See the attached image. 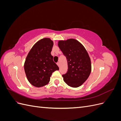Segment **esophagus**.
<instances>
[{
	"mask_svg": "<svg viewBox=\"0 0 121 121\" xmlns=\"http://www.w3.org/2000/svg\"><path fill=\"white\" fill-rule=\"evenodd\" d=\"M57 65H58V67H60V63H57Z\"/></svg>",
	"mask_w": 121,
	"mask_h": 121,
	"instance_id": "34e87169",
	"label": "esophagus"
}]
</instances>
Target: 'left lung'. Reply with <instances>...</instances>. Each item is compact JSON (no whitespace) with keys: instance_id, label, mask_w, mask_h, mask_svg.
<instances>
[{"instance_id":"1","label":"left lung","mask_w":121,"mask_h":121,"mask_svg":"<svg viewBox=\"0 0 121 121\" xmlns=\"http://www.w3.org/2000/svg\"><path fill=\"white\" fill-rule=\"evenodd\" d=\"M58 46L68 62V71L62 75L65 82L74 88L82 85L91 71L90 58L85 47L74 39L60 40Z\"/></svg>"}]
</instances>
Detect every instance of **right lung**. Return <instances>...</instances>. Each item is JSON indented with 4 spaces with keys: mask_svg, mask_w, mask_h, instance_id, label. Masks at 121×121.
Returning a JSON list of instances; mask_svg holds the SVG:
<instances>
[{
    "mask_svg": "<svg viewBox=\"0 0 121 121\" xmlns=\"http://www.w3.org/2000/svg\"><path fill=\"white\" fill-rule=\"evenodd\" d=\"M53 42L50 38H43L36 42L28 53L24 64L27 79L32 85L41 87L50 81L52 73L59 68L51 54Z\"/></svg>",
    "mask_w": 121,
    "mask_h": 121,
    "instance_id": "1",
    "label": "right lung"
}]
</instances>
